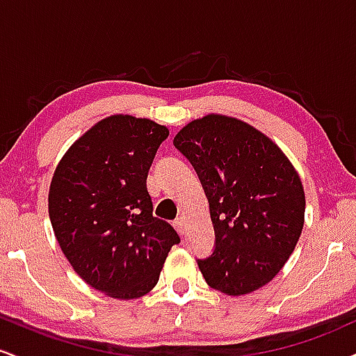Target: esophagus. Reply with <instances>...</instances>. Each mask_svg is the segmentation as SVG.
I'll return each mask as SVG.
<instances>
[{
  "label": "esophagus",
  "mask_w": 356,
  "mask_h": 356,
  "mask_svg": "<svg viewBox=\"0 0 356 356\" xmlns=\"http://www.w3.org/2000/svg\"><path fill=\"white\" fill-rule=\"evenodd\" d=\"M174 227L181 236H186V218H179L174 220Z\"/></svg>",
  "instance_id": "esophagus-1"
}]
</instances>
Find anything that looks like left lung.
Segmentation results:
<instances>
[{
	"instance_id": "left-lung-1",
	"label": "left lung",
	"mask_w": 356,
	"mask_h": 356,
	"mask_svg": "<svg viewBox=\"0 0 356 356\" xmlns=\"http://www.w3.org/2000/svg\"><path fill=\"white\" fill-rule=\"evenodd\" d=\"M174 145L194 165L209 201L216 249L197 261L206 283L229 296L263 288L303 231L305 189L295 165L266 134L220 113L189 122Z\"/></svg>"
}]
</instances>
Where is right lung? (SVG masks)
<instances>
[{
    "label": "right lung",
    "mask_w": 356,
    "mask_h": 356,
    "mask_svg": "<svg viewBox=\"0 0 356 356\" xmlns=\"http://www.w3.org/2000/svg\"><path fill=\"white\" fill-rule=\"evenodd\" d=\"M169 129L110 115L65 152L53 172L48 214L55 238L85 283L115 300L152 291L179 234L152 216L147 175Z\"/></svg>",
    "instance_id": "1"
}]
</instances>
